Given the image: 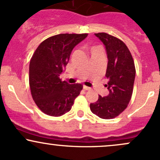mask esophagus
<instances>
[{
    "label": "esophagus",
    "mask_w": 160,
    "mask_h": 160,
    "mask_svg": "<svg viewBox=\"0 0 160 160\" xmlns=\"http://www.w3.org/2000/svg\"><path fill=\"white\" fill-rule=\"evenodd\" d=\"M83 89H85V90H90V89H91L90 87H87V86H83Z\"/></svg>",
    "instance_id": "esophagus-1"
}]
</instances>
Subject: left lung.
Masks as SVG:
<instances>
[{
	"label": "left lung",
	"instance_id": "obj_1",
	"mask_svg": "<svg viewBox=\"0 0 160 160\" xmlns=\"http://www.w3.org/2000/svg\"><path fill=\"white\" fill-rule=\"evenodd\" d=\"M106 48L108 64L106 77L108 79V96L90 103L92 113L103 119H112L127 108L131 96L135 79L134 60L126 45L116 37L105 32L95 33Z\"/></svg>",
	"mask_w": 160,
	"mask_h": 160
}]
</instances>
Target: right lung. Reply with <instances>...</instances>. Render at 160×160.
<instances>
[{
	"instance_id": "add662e5",
	"label": "right lung",
	"mask_w": 160,
	"mask_h": 160,
	"mask_svg": "<svg viewBox=\"0 0 160 160\" xmlns=\"http://www.w3.org/2000/svg\"><path fill=\"white\" fill-rule=\"evenodd\" d=\"M84 34H59L38 45L29 63V87L32 99L45 114L61 116L71 109L83 89L80 83L61 81L73 48L87 38Z\"/></svg>"
}]
</instances>
